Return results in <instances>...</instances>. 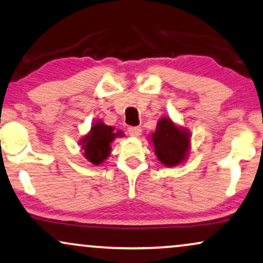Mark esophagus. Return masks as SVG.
I'll return each instance as SVG.
<instances>
[{"label":"esophagus","instance_id":"esophagus-1","mask_svg":"<svg viewBox=\"0 0 263 263\" xmlns=\"http://www.w3.org/2000/svg\"><path fill=\"white\" fill-rule=\"evenodd\" d=\"M128 132L132 136H140V135H141V133H142L141 128H140V127H129Z\"/></svg>","mask_w":263,"mask_h":263}]
</instances>
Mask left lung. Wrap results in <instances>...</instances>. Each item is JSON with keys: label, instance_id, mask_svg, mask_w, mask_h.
I'll return each instance as SVG.
<instances>
[{"label": "left lung", "instance_id": "1", "mask_svg": "<svg viewBox=\"0 0 263 263\" xmlns=\"http://www.w3.org/2000/svg\"><path fill=\"white\" fill-rule=\"evenodd\" d=\"M191 138L189 129L164 116L158 119L155 132L148 135V142L153 146L157 159L163 165L173 168L183 164L189 158Z\"/></svg>", "mask_w": 263, "mask_h": 263}]
</instances>
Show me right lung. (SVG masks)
<instances>
[{"label":"right lung","instance_id":"1","mask_svg":"<svg viewBox=\"0 0 263 263\" xmlns=\"http://www.w3.org/2000/svg\"><path fill=\"white\" fill-rule=\"evenodd\" d=\"M121 129L105 124L101 119L91 123L90 130L80 140L81 151L88 163L100 165L110 157L111 145L117 138H124Z\"/></svg>","mask_w":263,"mask_h":263}]
</instances>
